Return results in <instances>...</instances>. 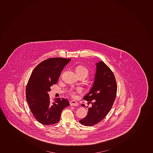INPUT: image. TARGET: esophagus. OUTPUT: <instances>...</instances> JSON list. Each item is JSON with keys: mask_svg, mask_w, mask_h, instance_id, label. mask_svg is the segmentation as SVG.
Returning a JSON list of instances; mask_svg holds the SVG:
<instances>
[{"mask_svg": "<svg viewBox=\"0 0 153 153\" xmlns=\"http://www.w3.org/2000/svg\"><path fill=\"white\" fill-rule=\"evenodd\" d=\"M70 104L71 106H77L79 105L78 103L75 100H71V101H70Z\"/></svg>", "mask_w": 153, "mask_h": 153, "instance_id": "obj_1", "label": "esophagus"}]
</instances>
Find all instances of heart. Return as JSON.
I'll return each mask as SVG.
<instances>
[{"mask_svg": "<svg viewBox=\"0 0 153 153\" xmlns=\"http://www.w3.org/2000/svg\"><path fill=\"white\" fill-rule=\"evenodd\" d=\"M76 71L77 75L79 76H84L86 77L89 74V71L86 67L82 65H77L76 68ZM81 91L80 89H77L76 91L71 90L69 91L70 94L73 97H76V93H79Z\"/></svg>", "mask_w": 153, "mask_h": 153, "instance_id": "1", "label": "heart"}]
</instances>
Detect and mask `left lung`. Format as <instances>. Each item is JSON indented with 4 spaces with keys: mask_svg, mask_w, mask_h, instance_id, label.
<instances>
[{
    "mask_svg": "<svg viewBox=\"0 0 153 153\" xmlns=\"http://www.w3.org/2000/svg\"><path fill=\"white\" fill-rule=\"evenodd\" d=\"M117 83L111 69L104 62L97 64L95 80L91 91L84 97L87 101H92L88 114L79 120L82 124L91 126L101 122L111 109L117 94ZM82 106L85 107L84 104Z\"/></svg>",
    "mask_w": 153,
    "mask_h": 153,
    "instance_id": "obj_1",
    "label": "left lung"
}]
</instances>
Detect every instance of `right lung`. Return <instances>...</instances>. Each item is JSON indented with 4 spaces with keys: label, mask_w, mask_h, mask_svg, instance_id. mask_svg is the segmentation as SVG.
Returning a JSON list of instances; mask_svg holds the SVG:
<instances>
[{
    "label": "right lung",
    "mask_w": 153,
    "mask_h": 153,
    "mask_svg": "<svg viewBox=\"0 0 153 153\" xmlns=\"http://www.w3.org/2000/svg\"><path fill=\"white\" fill-rule=\"evenodd\" d=\"M71 59L52 58L38 64L33 70L26 88V98L31 112L39 123L45 125L59 121L61 113L70 105L65 98L51 102L48 92L58 82L64 67Z\"/></svg>",
    "instance_id": "1"
}]
</instances>
